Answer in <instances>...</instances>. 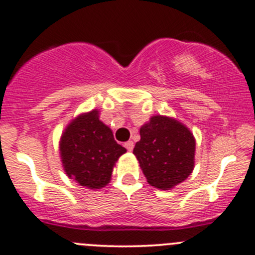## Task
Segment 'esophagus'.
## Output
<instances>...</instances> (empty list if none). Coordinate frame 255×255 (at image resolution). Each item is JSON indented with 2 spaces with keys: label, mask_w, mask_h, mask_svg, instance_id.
I'll return each instance as SVG.
<instances>
[{
  "label": "esophagus",
  "mask_w": 255,
  "mask_h": 255,
  "mask_svg": "<svg viewBox=\"0 0 255 255\" xmlns=\"http://www.w3.org/2000/svg\"><path fill=\"white\" fill-rule=\"evenodd\" d=\"M125 147L128 151H132L133 147H134V142L132 140H128L127 142H125Z\"/></svg>",
  "instance_id": "34e87169"
}]
</instances>
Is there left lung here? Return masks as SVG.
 Returning <instances> with one entry per match:
<instances>
[{
    "label": "left lung",
    "mask_w": 255,
    "mask_h": 255,
    "mask_svg": "<svg viewBox=\"0 0 255 255\" xmlns=\"http://www.w3.org/2000/svg\"><path fill=\"white\" fill-rule=\"evenodd\" d=\"M195 138L184 125L164 116L151 117L140 128L133 153L151 186L168 190L192 173Z\"/></svg>",
    "instance_id": "obj_1"
}]
</instances>
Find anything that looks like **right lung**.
<instances>
[{"instance_id": "obj_1", "label": "right lung", "mask_w": 255, "mask_h": 255, "mask_svg": "<svg viewBox=\"0 0 255 255\" xmlns=\"http://www.w3.org/2000/svg\"><path fill=\"white\" fill-rule=\"evenodd\" d=\"M125 152L110 128L99 120L97 110L74 120L60 140L61 161L68 177L91 189H100L110 181L115 162Z\"/></svg>"}]
</instances>
